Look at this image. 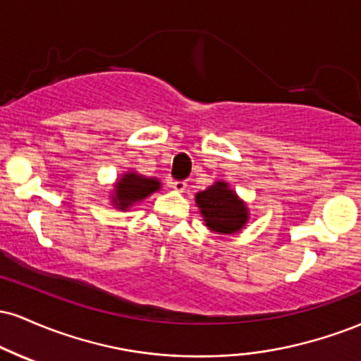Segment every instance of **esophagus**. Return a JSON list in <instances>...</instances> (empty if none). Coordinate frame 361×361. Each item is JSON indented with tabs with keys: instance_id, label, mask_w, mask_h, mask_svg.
<instances>
[{
	"instance_id": "obj_1",
	"label": "esophagus",
	"mask_w": 361,
	"mask_h": 361,
	"mask_svg": "<svg viewBox=\"0 0 361 361\" xmlns=\"http://www.w3.org/2000/svg\"><path fill=\"white\" fill-rule=\"evenodd\" d=\"M173 190L178 193L185 192L186 190V181H173Z\"/></svg>"
}]
</instances>
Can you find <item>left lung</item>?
<instances>
[{"mask_svg": "<svg viewBox=\"0 0 361 361\" xmlns=\"http://www.w3.org/2000/svg\"><path fill=\"white\" fill-rule=\"evenodd\" d=\"M205 226L219 234H235L246 226L247 207L226 181H215L212 186L195 195Z\"/></svg>", "mask_w": 361, "mask_h": 361, "instance_id": "left-lung-1", "label": "left lung"}]
</instances>
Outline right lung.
Returning <instances> with one entry per match:
<instances>
[{"label": "right lung", "instance_id": "1", "mask_svg": "<svg viewBox=\"0 0 361 361\" xmlns=\"http://www.w3.org/2000/svg\"><path fill=\"white\" fill-rule=\"evenodd\" d=\"M161 188L159 180L146 178L134 171H128L118 178L115 190L111 193V204L118 210H128L132 205L147 198L149 195Z\"/></svg>", "mask_w": 361, "mask_h": 361}]
</instances>
